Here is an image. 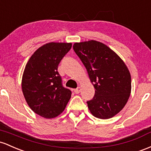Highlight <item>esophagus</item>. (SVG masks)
<instances>
[{"mask_svg": "<svg viewBox=\"0 0 151 151\" xmlns=\"http://www.w3.org/2000/svg\"><path fill=\"white\" fill-rule=\"evenodd\" d=\"M80 91H81V88L80 87L77 88L76 89H74V93H75L76 94H78L79 93H80Z\"/></svg>", "mask_w": 151, "mask_h": 151, "instance_id": "34e87169", "label": "esophagus"}]
</instances>
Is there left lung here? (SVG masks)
<instances>
[{
  "label": "left lung",
  "instance_id": "obj_1",
  "mask_svg": "<svg viewBox=\"0 0 151 151\" xmlns=\"http://www.w3.org/2000/svg\"><path fill=\"white\" fill-rule=\"evenodd\" d=\"M74 51L93 85L95 96L87 101L93 116L108 119L126 106L131 92V77L123 60L109 47L96 40L75 43Z\"/></svg>",
  "mask_w": 151,
  "mask_h": 151
}]
</instances>
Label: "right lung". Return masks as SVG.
I'll return each mask as SVG.
<instances>
[{
  "mask_svg": "<svg viewBox=\"0 0 151 151\" xmlns=\"http://www.w3.org/2000/svg\"><path fill=\"white\" fill-rule=\"evenodd\" d=\"M72 47L71 43H48L34 52L22 77V91L33 112L45 118L60 115L66 107L71 91L63 86L58 66Z\"/></svg>",
  "mask_w": 151,
  "mask_h": 151,
  "instance_id": "right-lung-1",
  "label": "right lung"
}]
</instances>
